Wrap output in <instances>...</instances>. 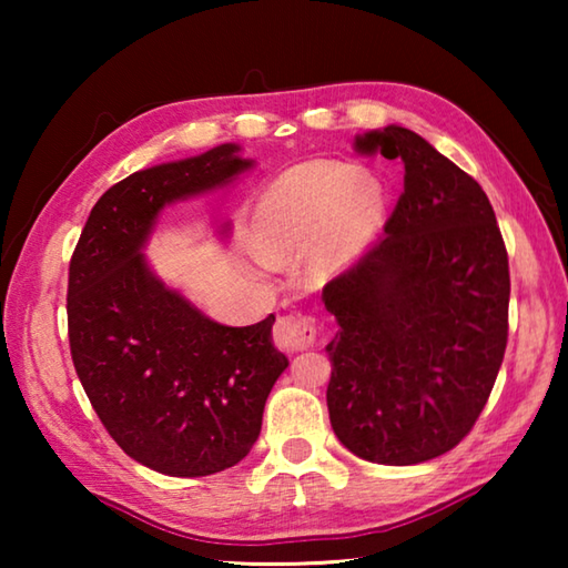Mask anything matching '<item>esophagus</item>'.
Here are the masks:
<instances>
[{"label": "esophagus", "mask_w": 568, "mask_h": 568, "mask_svg": "<svg viewBox=\"0 0 568 568\" xmlns=\"http://www.w3.org/2000/svg\"><path fill=\"white\" fill-rule=\"evenodd\" d=\"M273 341L281 351H303L315 341L313 321L303 318V315H283V318H277L273 328Z\"/></svg>", "instance_id": "34e87169"}]
</instances>
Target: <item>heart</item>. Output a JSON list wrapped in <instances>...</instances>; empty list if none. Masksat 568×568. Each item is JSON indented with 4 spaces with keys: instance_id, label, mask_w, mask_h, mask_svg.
I'll return each instance as SVG.
<instances>
[{
    "instance_id": "b5f03b06",
    "label": "heart",
    "mask_w": 568,
    "mask_h": 568,
    "mask_svg": "<svg viewBox=\"0 0 568 568\" xmlns=\"http://www.w3.org/2000/svg\"><path fill=\"white\" fill-rule=\"evenodd\" d=\"M386 205V187L371 172L348 162H307L267 187L255 213V243L271 263L315 250V267L328 271L376 233Z\"/></svg>"
}]
</instances>
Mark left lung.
<instances>
[{"label":"left lung","mask_w":568,"mask_h":568,"mask_svg":"<svg viewBox=\"0 0 568 568\" xmlns=\"http://www.w3.org/2000/svg\"><path fill=\"white\" fill-rule=\"evenodd\" d=\"M403 160L396 210L323 287L331 426L358 458L413 466L460 444L484 410L508 338V255L478 182L400 124L355 138Z\"/></svg>","instance_id":"obj_1"}]
</instances>
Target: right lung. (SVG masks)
<instances>
[{
  "label": "right lung",
  "instance_id": "1",
  "mask_svg": "<svg viewBox=\"0 0 568 568\" xmlns=\"http://www.w3.org/2000/svg\"><path fill=\"white\" fill-rule=\"evenodd\" d=\"M255 162L225 142L132 172L92 207L70 263L74 371L108 434L138 464L210 476L243 460L287 368L275 315L245 328L210 318L152 271L145 247L168 205L227 187ZM220 237L230 223L217 225Z\"/></svg>",
  "mask_w": 568,
  "mask_h": 568
}]
</instances>
